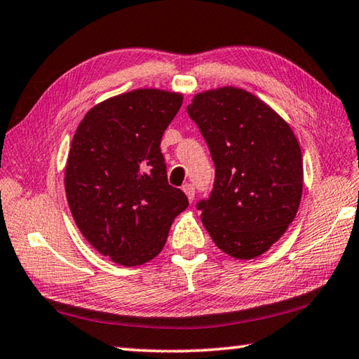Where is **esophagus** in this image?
<instances>
[{
	"instance_id": "esophagus-1",
	"label": "esophagus",
	"mask_w": 359,
	"mask_h": 359,
	"mask_svg": "<svg viewBox=\"0 0 359 359\" xmlns=\"http://www.w3.org/2000/svg\"><path fill=\"white\" fill-rule=\"evenodd\" d=\"M182 190L185 191L188 199H190V201H193V199H194V185L193 184H185L184 187H182Z\"/></svg>"
}]
</instances>
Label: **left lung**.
Wrapping results in <instances>:
<instances>
[{
  "mask_svg": "<svg viewBox=\"0 0 359 359\" xmlns=\"http://www.w3.org/2000/svg\"><path fill=\"white\" fill-rule=\"evenodd\" d=\"M215 166L209 198L198 201L212 241L238 259L264 253L294 220L302 155L287 121L245 90L199 93L187 106Z\"/></svg>",
  "mask_w": 359,
  "mask_h": 359,
  "instance_id": "obj_1",
  "label": "left lung"
}]
</instances>
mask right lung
I'll list each match as a JSON object with an SVG mask.
<instances>
[{
  "label": "right lung",
  "mask_w": 359,
  "mask_h": 359,
  "mask_svg": "<svg viewBox=\"0 0 359 359\" xmlns=\"http://www.w3.org/2000/svg\"><path fill=\"white\" fill-rule=\"evenodd\" d=\"M182 95L133 90L88 111L72 137L66 198L77 228L121 266L144 264L165 247L188 198L168 184L163 133Z\"/></svg>",
  "instance_id": "right-lung-1"
}]
</instances>
